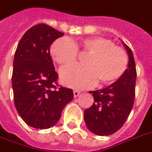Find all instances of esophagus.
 Instances as JSON below:
<instances>
[{"label": "esophagus", "mask_w": 152, "mask_h": 152, "mask_svg": "<svg viewBox=\"0 0 152 152\" xmlns=\"http://www.w3.org/2000/svg\"><path fill=\"white\" fill-rule=\"evenodd\" d=\"M73 93H74V96H75V97H76V96H79V94L80 93V92L78 90H74Z\"/></svg>", "instance_id": "1"}]
</instances>
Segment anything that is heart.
I'll use <instances>...</instances> for the list:
<instances>
[{"instance_id": "heart-1", "label": "heart", "mask_w": 152, "mask_h": 152, "mask_svg": "<svg viewBox=\"0 0 152 152\" xmlns=\"http://www.w3.org/2000/svg\"><path fill=\"white\" fill-rule=\"evenodd\" d=\"M88 53L87 65H73L60 71L64 85L73 88H88L96 85H110L120 79L128 67V56L122 48L110 39L100 36L81 39L73 42L69 39H57L51 45L50 55L55 61L67 66L74 64L79 51Z\"/></svg>"}]
</instances>
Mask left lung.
Segmentation results:
<instances>
[{
	"label": "left lung",
	"instance_id": "left-lung-1",
	"mask_svg": "<svg viewBox=\"0 0 152 152\" xmlns=\"http://www.w3.org/2000/svg\"><path fill=\"white\" fill-rule=\"evenodd\" d=\"M129 56L128 68L122 77L108 87L93 93L94 102L84 112L88 130L97 135H110L122 127L130 115L135 96L136 66L132 50L125 44Z\"/></svg>",
	"mask_w": 152,
	"mask_h": 152
}]
</instances>
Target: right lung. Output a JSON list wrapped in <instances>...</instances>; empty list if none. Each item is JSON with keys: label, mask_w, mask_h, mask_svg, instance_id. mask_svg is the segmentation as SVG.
Segmentation results:
<instances>
[{"label": "right lung", "mask_w": 152, "mask_h": 152, "mask_svg": "<svg viewBox=\"0 0 152 152\" xmlns=\"http://www.w3.org/2000/svg\"><path fill=\"white\" fill-rule=\"evenodd\" d=\"M64 34L44 23L24 34L14 54L12 86L18 113L26 123L37 129L56 125L73 91L57 83L50 48Z\"/></svg>", "instance_id": "obj_1"}]
</instances>
